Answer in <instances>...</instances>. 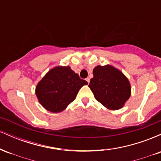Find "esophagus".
<instances>
[{
    "instance_id": "1",
    "label": "esophagus",
    "mask_w": 161,
    "mask_h": 161,
    "mask_svg": "<svg viewBox=\"0 0 161 161\" xmlns=\"http://www.w3.org/2000/svg\"><path fill=\"white\" fill-rule=\"evenodd\" d=\"M86 80L87 81V82H88V84H89V82H90V79H89V78H87V79H86Z\"/></svg>"
}]
</instances>
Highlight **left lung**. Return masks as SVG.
Returning <instances> with one entry per match:
<instances>
[{
    "mask_svg": "<svg viewBox=\"0 0 161 161\" xmlns=\"http://www.w3.org/2000/svg\"><path fill=\"white\" fill-rule=\"evenodd\" d=\"M88 87L97 101L110 110H119L131 95V86L125 75L110 65L97 66Z\"/></svg>",
    "mask_w": 161,
    "mask_h": 161,
    "instance_id": "8db88e82",
    "label": "left lung"
}]
</instances>
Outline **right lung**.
I'll list each match as a JSON object with an SVG mask.
<instances>
[{
	"mask_svg": "<svg viewBox=\"0 0 161 161\" xmlns=\"http://www.w3.org/2000/svg\"><path fill=\"white\" fill-rule=\"evenodd\" d=\"M87 84L69 66H56L38 83L36 94L46 110L59 113L74 101L80 88Z\"/></svg>",
	"mask_w": 161,
	"mask_h": 161,
	"instance_id": "1",
	"label": "right lung"
}]
</instances>
